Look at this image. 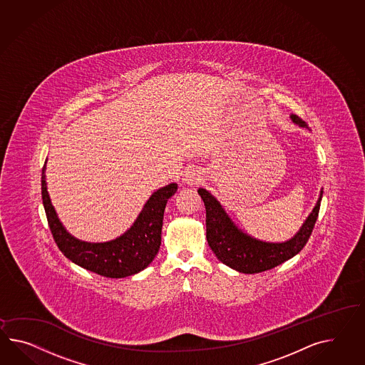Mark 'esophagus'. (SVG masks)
Wrapping results in <instances>:
<instances>
[{
  "mask_svg": "<svg viewBox=\"0 0 365 365\" xmlns=\"http://www.w3.org/2000/svg\"><path fill=\"white\" fill-rule=\"evenodd\" d=\"M197 180H199V174L196 173V170H187L186 173L183 174V182L188 186L196 185Z\"/></svg>",
  "mask_w": 365,
  "mask_h": 365,
  "instance_id": "1",
  "label": "esophagus"
}]
</instances>
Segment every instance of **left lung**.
<instances>
[{"label":"left lung","mask_w":365,"mask_h":365,"mask_svg":"<svg viewBox=\"0 0 365 365\" xmlns=\"http://www.w3.org/2000/svg\"><path fill=\"white\" fill-rule=\"evenodd\" d=\"M290 118L294 124L307 128V124L297 115H292ZM197 194L205 202L207 241L216 257L240 273L255 274L281 265L302 250L318 219L323 191H320L319 199L301 230L284 242H267L249 236L232 222L214 195L205 188H199Z\"/></svg>","instance_id":"1"}]
</instances>
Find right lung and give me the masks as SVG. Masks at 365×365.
Returning a JSON list of instances; mask_svg holds the SVG:
<instances>
[{"mask_svg": "<svg viewBox=\"0 0 365 365\" xmlns=\"http://www.w3.org/2000/svg\"><path fill=\"white\" fill-rule=\"evenodd\" d=\"M46 162L42 169V200L53 240L63 255L76 265L108 278L133 276L149 267L160 247L163 212L178 185L170 183L153 192L133 225L107 242H87L71 236L53 210L46 185Z\"/></svg>", "mask_w": 365, "mask_h": 365, "instance_id": "add662e5", "label": "right lung"}]
</instances>
